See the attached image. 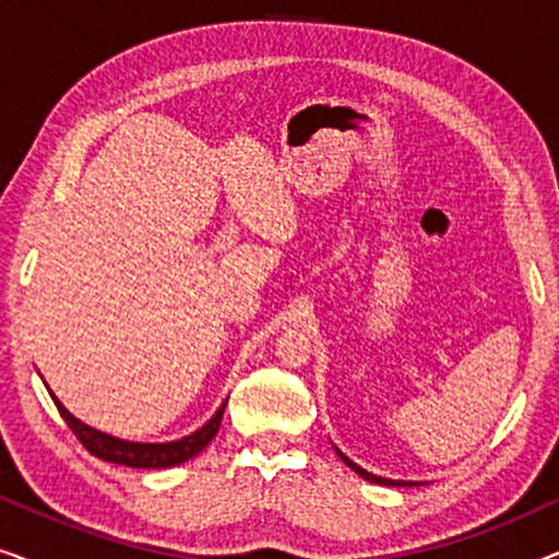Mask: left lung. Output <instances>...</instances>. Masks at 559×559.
Wrapping results in <instances>:
<instances>
[{
	"instance_id": "obj_1",
	"label": "left lung",
	"mask_w": 559,
	"mask_h": 559,
	"mask_svg": "<svg viewBox=\"0 0 559 559\" xmlns=\"http://www.w3.org/2000/svg\"><path fill=\"white\" fill-rule=\"evenodd\" d=\"M333 450H335V453H338L341 461L346 463L350 471H356L358 476L366 478V480H371V484H379V486H423V480H394V478H381V476H377V473H369L366 468H361V465H358V463L350 461V457H348L346 453H341V450L335 448V445H333Z\"/></svg>"
}]
</instances>
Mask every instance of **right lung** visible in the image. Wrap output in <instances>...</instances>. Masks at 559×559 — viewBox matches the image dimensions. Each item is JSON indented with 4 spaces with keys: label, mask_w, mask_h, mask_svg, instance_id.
<instances>
[{
    "label": "right lung",
    "mask_w": 559,
    "mask_h": 559,
    "mask_svg": "<svg viewBox=\"0 0 559 559\" xmlns=\"http://www.w3.org/2000/svg\"><path fill=\"white\" fill-rule=\"evenodd\" d=\"M52 402L60 412V417L66 419V425L71 427L75 438L83 442V448L88 450L91 455L102 457L106 463H117V465H129V468H173V465H180L190 461V457L201 453V450L209 445V442L216 438L221 419H224V409L226 402L221 404L209 423L203 427H198L195 432L186 435L180 440H170V442H132V440H121L114 438L109 432L96 430L86 423H81L79 417H73L71 412L63 407V402L58 400L56 394L50 392Z\"/></svg>",
    "instance_id": "obj_1"
}]
</instances>
